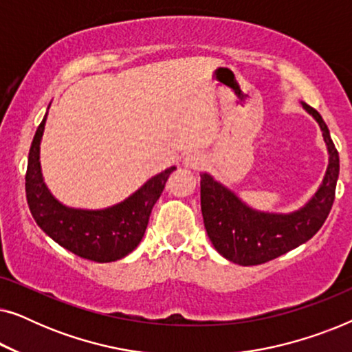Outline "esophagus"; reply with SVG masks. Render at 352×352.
Returning <instances> with one entry per match:
<instances>
[{
    "instance_id": "34e87169",
    "label": "esophagus",
    "mask_w": 352,
    "mask_h": 352,
    "mask_svg": "<svg viewBox=\"0 0 352 352\" xmlns=\"http://www.w3.org/2000/svg\"><path fill=\"white\" fill-rule=\"evenodd\" d=\"M205 157L200 152H190L184 157V165L189 170H201L205 166Z\"/></svg>"
}]
</instances>
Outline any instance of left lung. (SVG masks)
I'll list each match as a JSON object with an SVG mask.
<instances>
[{
    "mask_svg": "<svg viewBox=\"0 0 352 352\" xmlns=\"http://www.w3.org/2000/svg\"><path fill=\"white\" fill-rule=\"evenodd\" d=\"M302 107L319 123L330 158L322 186L301 210L290 214L254 211L210 175H201L200 200L206 234L221 256L240 266L264 264L307 242L333 206L340 175L338 151L320 113L305 102Z\"/></svg>",
    "mask_w": 352,
    "mask_h": 352,
    "instance_id": "obj_1",
    "label": "left lung"
}]
</instances>
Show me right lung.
Instances as JSON below:
<instances>
[{
    "label": "right lung",
    "mask_w": 352,
    "mask_h": 352,
    "mask_svg": "<svg viewBox=\"0 0 352 352\" xmlns=\"http://www.w3.org/2000/svg\"><path fill=\"white\" fill-rule=\"evenodd\" d=\"M47 115V113H46ZM46 115L33 138L25 175L28 208L33 219L60 247L94 263L117 261L138 247L146 232L153 205L160 199L175 166L148 179L122 204L107 210L67 208L46 189L40 168V142Z\"/></svg>",
    "instance_id": "1"
}]
</instances>
